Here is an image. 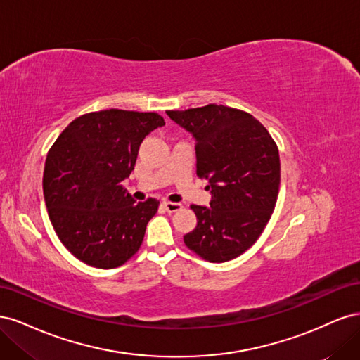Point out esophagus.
Segmentation results:
<instances>
[{"mask_svg": "<svg viewBox=\"0 0 360 360\" xmlns=\"http://www.w3.org/2000/svg\"><path fill=\"white\" fill-rule=\"evenodd\" d=\"M163 209H165L168 213H174V212L181 210V204L171 202V201H163Z\"/></svg>", "mask_w": 360, "mask_h": 360, "instance_id": "34e87169", "label": "esophagus"}]
</instances>
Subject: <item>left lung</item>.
Segmentation results:
<instances>
[{
    "instance_id": "obj_1",
    "label": "left lung",
    "mask_w": 360,
    "mask_h": 360,
    "mask_svg": "<svg viewBox=\"0 0 360 360\" xmlns=\"http://www.w3.org/2000/svg\"><path fill=\"white\" fill-rule=\"evenodd\" d=\"M168 117L195 138L197 176L209 181L210 207L195 205V230L183 237L195 254L225 263L252 246L275 210L281 181L278 146L255 117L210 103Z\"/></svg>"
}]
</instances>
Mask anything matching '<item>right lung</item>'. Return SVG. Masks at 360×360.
I'll use <instances>...</instances> for the list:
<instances>
[{"mask_svg": "<svg viewBox=\"0 0 360 360\" xmlns=\"http://www.w3.org/2000/svg\"><path fill=\"white\" fill-rule=\"evenodd\" d=\"M165 124L156 112L84 114L51 147L43 195L61 243L82 263L114 269L134 257L159 201L135 202L123 188L143 139Z\"/></svg>", "mask_w": 360, "mask_h": 360, "instance_id": "right-lung-1", "label": "right lung"}]
</instances>
